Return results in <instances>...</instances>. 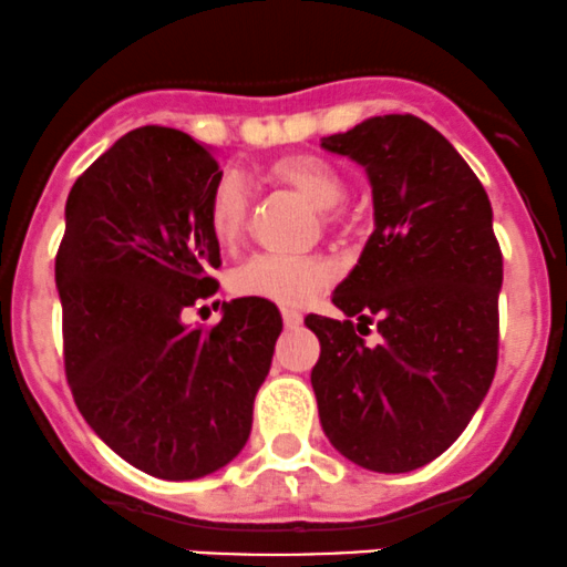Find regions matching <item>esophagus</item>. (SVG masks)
Returning a JSON list of instances; mask_svg holds the SVG:
<instances>
[{
	"label": "esophagus",
	"mask_w": 567,
	"mask_h": 567,
	"mask_svg": "<svg viewBox=\"0 0 567 567\" xmlns=\"http://www.w3.org/2000/svg\"><path fill=\"white\" fill-rule=\"evenodd\" d=\"M284 324H286V330H297V327L302 324V313L300 311H291V308H284Z\"/></svg>",
	"instance_id": "34e87169"
}]
</instances>
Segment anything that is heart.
<instances>
[{"label":"heart","mask_w":567,"mask_h":567,"mask_svg":"<svg viewBox=\"0 0 567 567\" xmlns=\"http://www.w3.org/2000/svg\"><path fill=\"white\" fill-rule=\"evenodd\" d=\"M276 183L289 185L302 194L313 207L332 209L347 196V183L341 172L324 157L311 153H291L278 157L267 168ZM250 188L243 174L226 172L213 185L207 202V226L220 248L240 243L248 226ZM336 278V267L322 256H250L231 276V289L240 297L276 302V306H306L327 284Z\"/></svg>","instance_id":"heart-1"}]
</instances>
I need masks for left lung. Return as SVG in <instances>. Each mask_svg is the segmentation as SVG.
Listing matches in <instances>:
<instances>
[{
    "label": "left lung",
    "instance_id": "left-lung-1",
    "mask_svg": "<svg viewBox=\"0 0 567 567\" xmlns=\"http://www.w3.org/2000/svg\"><path fill=\"white\" fill-rule=\"evenodd\" d=\"M322 147L365 168L373 231L332 291L347 319L306 317L322 343L311 371L319 420L332 447L363 470L412 472L458 440L497 371L492 202L420 116H371ZM371 321L383 336L373 348L362 341Z\"/></svg>",
    "mask_w": 567,
    "mask_h": 567
}]
</instances>
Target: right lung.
<instances>
[{
  "mask_svg": "<svg viewBox=\"0 0 567 567\" xmlns=\"http://www.w3.org/2000/svg\"><path fill=\"white\" fill-rule=\"evenodd\" d=\"M218 177L188 133L136 127L75 179L56 250L75 406L116 456L163 481H196L243 451L284 327L254 297L224 302L209 330L183 324L218 289Z\"/></svg>",
  "mask_w": 567,
  "mask_h": 567,
  "instance_id": "obj_1",
  "label": "right lung"
}]
</instances>
